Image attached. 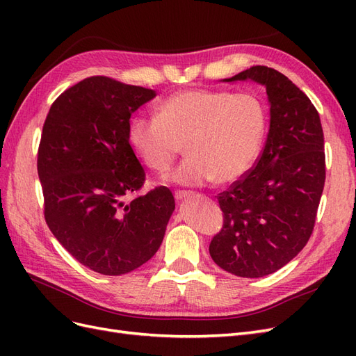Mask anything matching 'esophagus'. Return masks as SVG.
Wrapping results in <instances>:
<instances>
[{"instance_id": "34e87169", "label": "esophagus", "mask_w": 356, "mask_h": 356, "mask_svg": "<svg viewBox=\"0 0 356 356\" xmlns=\"http://www.w3.org/2000/svg\"><path fill=\"white\" fill-rule=\"evenodd\" d=\"M175 199L179 202V200H184L186 197H188L190 196V191H184V190H178V191H175Z\"/></svg>"}]
</instances>
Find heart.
Listing matches in <instances>:
<instances>
[{
  "instance_id": "obj_1",
  "label": "heart",
  "mask_w": 356,
  "mask_h": 356,
  "mask_svg": "<svg viewBox=\"0 0 356 356\" xmlns=\"http://www.w3.org/2000/svg\"><path fill=\"white\" fill-rule=\"evenodd\" d=\"M156 117L135 114L127 141L152 170L168 172L186 143L187 157L166 181L200 187L229 184L251 170L261 153L267 111L252 93L184 89L156 105Z\"/></svg>"
}]
</instances>
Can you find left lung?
<instances>
[{"mask_svg": "<svg viewBox=\"0 0 356 356\" xmlns=\"http://www.w3.org/2000/svg\"><path fill=\"white\" fill-rule=\"evenodd\" d=\"M246 80L266 88L270 127L255 168L220 193L224 224L209 254L232 275L263 277L293 260L314 230L325 182L324 132L315 106L284 74L257 65L221 81Z\"/></svg>", "mask_w": 356, "mask_h": 356, "instance_id": "left-lung-1", "label": "left lung"}]
</instances>
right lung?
Listing matches in <instances>:
<instances>
[{
    "instance_id": "obj_1",
    "label": "right lung",
    "mask_w": 356,
    "mask_h": 356,
    "mask_svg": "<svg viewBox=\"0 0 356 356\" xmlns=\"http://www.w3.org/2000/svg\"><path fill=\"white\" fill-rule=\"evenodd\" d=\"M152 89L89 77L53 102L42 126L38 178L50 232L83 266L118 276L147 263L175 209L169 188L143 187L144 168L127 141L131 115Z\"/></svg>"
}]
</instances>
